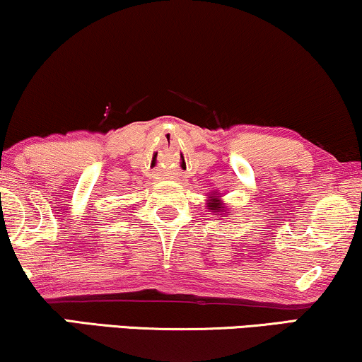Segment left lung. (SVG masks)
<instances>
[{
	"label": "left lung",
	"instance_id": "1",
	"mask_svg": "<svg viewBox=\"0 0 362 362\" xmlns=\"http://www.w3.org/2000/svg\"><path fill=\"white\" fill-rule=\"evenodd\" d=\"M218 209H221V207H218Z\"/></svg>",
	"mask_w": 362,
	"mask_h": 362
}]
</instances>
